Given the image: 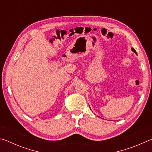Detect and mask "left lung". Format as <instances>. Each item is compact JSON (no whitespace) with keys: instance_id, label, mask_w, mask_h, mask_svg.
<instances>
[{"instance_id":"left-lung-1","label":"left lung","mask_w":152,"mask_h":152,"mask_svg":"<svg viewBox=\"0 0 152 152\" xmlns=\"http://www.w3.org/2000/svg\"><path fill=\"white\" fill-rule=\"evenodd\" d=\"M132 50L133 51V52H134V53H135L136 55H137V52H136V51H135V50L134 48H132Z\"/></svg>"}]
</instances>
